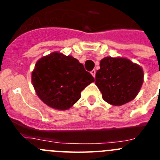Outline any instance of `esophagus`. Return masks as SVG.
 <instances>
[{"label": "esophagus", "mask_w": 160, "mask_h": 160, "mask_svg": "<svg viewBox=\"0 0 160 160\" xmlns=\"http://www.w3.org/2000/svg\"><path fill=\"white\" fill-rule=\"evenodd\" d=\"M90 73L92 74L93 77H95V74H96V70H91V72H90Z\"/></svg>", "instance_id": "obj_1"}]
</instances>
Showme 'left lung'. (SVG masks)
Listing matches in <instances>:
<instances>
[{"mask_svg":"<svg viewBox=\"0 0 160 160\" xmlns=\"http://www.w3.org/2000/svg\"><path fill=\"white\" fill-rule=\"evenodd\" d=\"M143 82L142 69L122 58H104L96 72L95 84L102 98L114 106H121L136 97Z\"/></svg>","mask_w":160,"mask_h":160,"instance_id":"obj_1","label":"left lung"}]
</instances>
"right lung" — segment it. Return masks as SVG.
<instances>
[{
    "instance_id": "obj_1",
    "label": "right lung",
    "mask_w": 160,
    "mask_h": 160,
    "mask_svg": "<svg viewBox=\"0 0 160 160\" xmlns=\"http://www.w3.org/2000/svg\"><path fill=\"white\" fill-rule=\"evenodd\" d=\"M94 82L82 64L57 52L37 62L32 82L38 96L52 108L67 110L81 97V91Z\"/></svg>"
}]
</instances>
